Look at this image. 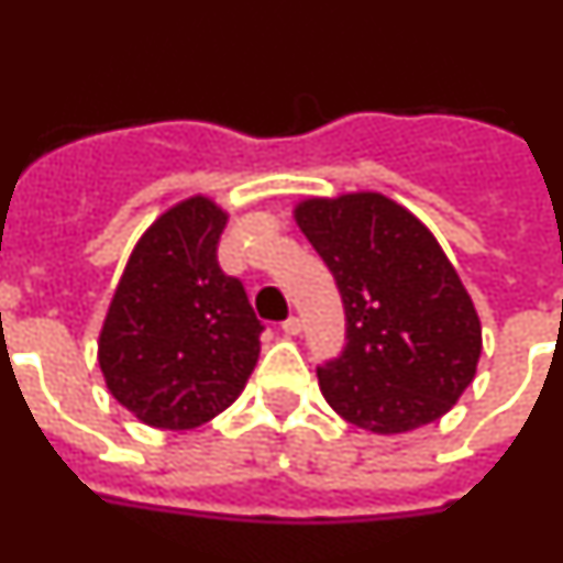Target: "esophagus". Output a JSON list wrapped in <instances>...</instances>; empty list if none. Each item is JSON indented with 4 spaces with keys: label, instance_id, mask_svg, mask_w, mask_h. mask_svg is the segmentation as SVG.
Wrapping results in <instances>:
<instances>
[{
    "label": "esophagus",
    "instance_id": "esophagus-1",
    "mask_svg": "<svg viewBox=\"0 0 563 563\" xmlns=\"http://www.w3.org/2000/svg\"><path fill=\"white\" fill-rule=\"evenodd\" d=\"M282 330H285V335L296 338L298 332H301V318L290 316V318H287V321H285V324H282Z\"/></svg>",
    "mask_w": 563,
    "mask_h": 563
}]
</instances>
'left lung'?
I'll return each instance as SVG.
<instances>
[{
    "label": "left lung",
    "mask_w": 563,
    "mask_h": 563,
    "mask_svg": "<svg viewBox=\"0 0 563 563\" xmlns=\"http://www.w3.org/2000/svg\"><path fill=\"white\" fill-rule=\"evenodd\" d=\"M292 217L346 312V346L318 369L332 411L383 437L449 415L476 377L482 324L434 233L377 191L307 197Z\"/></svg>",
    "instance_id": "8db88e82"
}]
</instances>
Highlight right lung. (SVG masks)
<instances>
[{"label": "right lung", "mask_w": 563, "mask_h": 563, "mask_svg": "<svg viewBox=\"0 0 563 563\" xmlns=\"http://www.w3.org/2000/svg\"><path fill=\"white\" fill-rule=\"evenodd\" d=\"M228 211L194 194L137 239L98 335V366L123 409L188 431L225 411L258 361L262 324L217 265Z\"/></svg>", "instance_id": "obj_1"}]
</instances>
